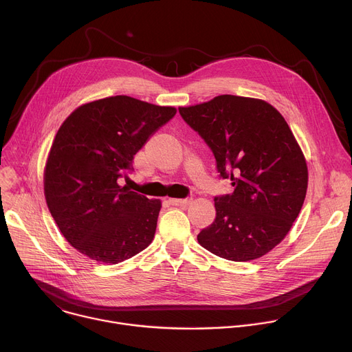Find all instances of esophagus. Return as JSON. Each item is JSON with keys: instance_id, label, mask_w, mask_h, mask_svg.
I'll return each mask as SVG.
<instances>
[{"instance_id": "obj_1", "label": "esophagus", "mask_w": 352, "mask_h": 352, "mask_svg": "<svg viewBox=\"0 0 352 352\" xmlns=\"http://www.w3.org/2000/svg\"><path fill=\"white\" fill-rule=\"evenodd\" d=\"M190 200H192V197H184V199L173 197V199H170V204L174 206H186L190 204Z\"/></svg>"}]
</instances>
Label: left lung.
I'll return each instance as SVG.
<instances>
[{"instance_id":"1","label":"left lung","mask_w":352,"mask_h":352,"mask_svg":"<svg viewBox=\"0 0 352 352\" xmlns=\"http://www.w3.org/2000/svg\"><path fill=\"white\" fill-rule=\"evenodd\" d=\"M234 190L214 197L216 219L197 234L209 252L234 262L266 255L288 234L308 188L305 157L283 116L258 98L231 94L179 107Z\"/></svg>"}]
</instances>
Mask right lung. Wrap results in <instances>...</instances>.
Listing matches in <instances>:
<instances>
[{"label": "right lung", "instance_id": "add662e5", "mask_svg": "<svg viewBox=\"0 0 352 352\" xmlns=\"http://www.w3.org/2000/svg\"><path fill=\"white\" fill-rule=\"evenodd\" d=\"M177 110L114 96L76 109L61 125L45 166L47 206L80 254L120 263L152 242L159 199L120 186L133 156Z\"/></svg>", "mask_w": 352, "mask_h": 352}]
</instances>
